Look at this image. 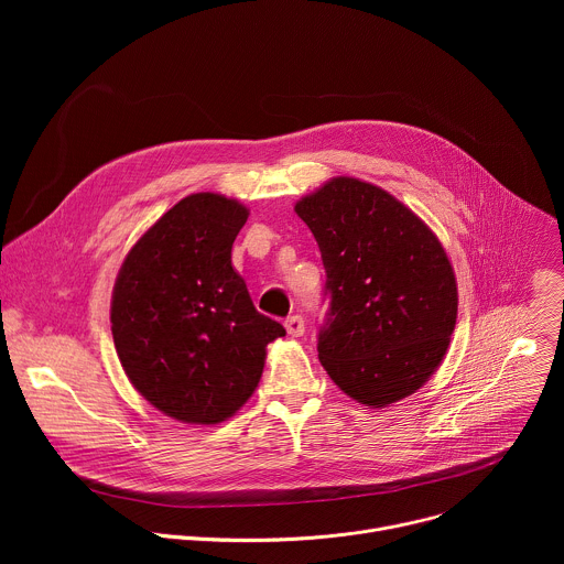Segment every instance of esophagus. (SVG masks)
<instances>
[{
    "label": "esophagus",
    "instance_id": "1",
    "mask_svg": "<svg viewBox=\"0 0 564 564\" xmlns=\"http://www.w3.org/2000/svg\"><path fill=\"white\" fill-rule=\"evenodd\" d=\"M285 330L290 337H301L305 333V324H303V316L292 314L285 318Z\"/></svg>",
    "mask_w": 564,
    "mask_h": 564
}]
</instances>
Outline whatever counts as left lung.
<instances>
[{"mask_svg": "<svg viewBox=\"0 0 564 564\" xmlns=\"http://www.w3.org/2000/svg\"><path fill=\"white\" fill-rule=\"evenodd\" d=\"M326 268L318 361L359 404L413 394L442 364L457 318L453 265L429 225L377 185L337 176L294 205Z\"/></svg>", "mask_w": 564, "mask_h": 564, "instance_id": "1", "label": "left lung"}]
</instances>
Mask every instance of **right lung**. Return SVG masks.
Here are the masks:
<instances>
[{
    "instance_id": "1",
    "label": "right lung",
    "mask_w": 564,
    "mask_h": 564,
    "mask_svg": "<svg viewBox=\"0 0 564 564\" xmlns=\"http://www.w3.org/2000/svg\"><path fill=\"white\" fill-rule=\"evenodd\" d=\"M248 216L220 194L183 198L138 238L113 285L111 333L129 381L185 424L231 417L259 386L265 346L285 335L231 265Z\"/></svg>"
}]
</instances>
